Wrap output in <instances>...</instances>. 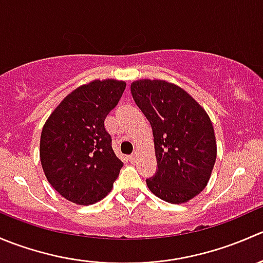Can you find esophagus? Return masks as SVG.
Wrapping results in <instances>:
<instances>
[{
    "label": "esophagus",
    "mask_w": 263,
    "mask_h": 263,
    "mask_svg": "<svg viewBox=\"0 0 263 263\" xmlns=\"http://www.w3.org/2000/svg\"><path fill=\"white\" fill-rule=\"evenodd\" d=\"M136 159H137V154L136 153H134V154H131V155H129V161H131V163H135V161H136Z\"/></svg>",
    "instance_id": "34e87169"
}]
</instances>
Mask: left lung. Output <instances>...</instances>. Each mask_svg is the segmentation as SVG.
Listing matches in <instances>:
<instances>
[{
  "label": "left lung",
  "mask_w": 263,
  "mask_h": 263,
  "mask_svg": "<svg viewBox=\"0 0 263 263\" xmlns=\"http://www.w3.org/2000/svg\"><path fill=\"white\" fill-rule=\"evenodd\" d=\"M135 103L153 128L158 169L148 190L171 203L187 202L208 184L216 160L214 127L190 94L163 80L132 82Z\"/></svg>",
  "instance_id": "8db88e82"
}]
</instances>
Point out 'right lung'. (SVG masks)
<instances>
[{"label":"right lung","mask_w":263,"mask_h":263,"mask_svg":"<svg viewBox=\"0 0 263 263\" xmlns=\"http://www.w3.org/2000/svg\"><path fill=\"white\" fill-rule=\"evenodd\" d=\"M126 82L95 80L68 94L47 119L41 163L53 188L66 200L91 205L110 192L123 163L112 148L104 121Z\"/></svg>","instance_id":"add662e5"}]
</instances>
